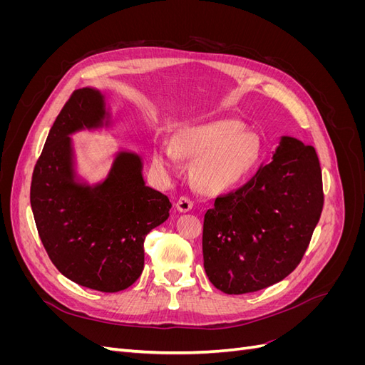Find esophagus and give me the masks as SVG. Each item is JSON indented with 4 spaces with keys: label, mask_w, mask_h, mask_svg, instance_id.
<instances>
[{
    "label": "esophagus",
    "mask_w": 365,
    "mask_h": 365,
    "mask_svg": "<svg viewBox=\"0 0 365 365\" xmlns=\"http://www.w3.org/2000/svg\"><path fill=\"white\" fill-rule=\"evenodd\" d=\"M176 208H178V212H181V213L190 212V210L193 208V201L190 200V197H187V196H181L180 200L176 201Z\"/></svg>",
    "instance_id": "34e87169"
}]
</instances>
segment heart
<instances>
[{
    "instance_id": "heart-1",
    "label": "heart",
    "mask_w": 365,
    "mask_h": 365,
    "mask_svg": "<svg viewBox=\"0 0 365 365\" xmlns=\"http://www.w3.org/2000/svg\"><path fill=\"white\" fill-rule=\"evenodd\" d=\"M178 155L196 160L193 180L200 189L222 192L248 178L257 168L262 146L259 137L247 132L242 121L219 120L182 130L173 148H155L152 160L161 170L175 172Z\"/></svg>"
}]
</instances>
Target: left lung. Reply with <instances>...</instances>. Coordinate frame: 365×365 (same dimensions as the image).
Here are the masks:
<instances>
[{"mask_svg": "<svg viewBox=\"0 0 365 365\" xmlns=\"http://www.w3.org/2000/svg\"><path fill=\"white\" fill-rule=\"evenodd\" d=\"M323 204L315 149L282 137L271 163L207 210L202 254L208 280L239 295L288 277L304 256Z\"/></svg>", "mask_w": 365, "mask_h": 365, "instance_id": "8db88e82", "label": "left lung"}]
</instances>
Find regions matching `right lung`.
I'll return each instance as SVG.
<instances>
[{"label":"right lung","instance_id":"right-lung-1","mask_svg":"<svg viewBox=\"0 0 365 365\" xmlns=\"http://www.w3.org/2000/svg\"><path fill=\"white\" fill-rule=\"evenodd\" d=\"M101 91L76 90L48 132L35 164L30 204L50 260L71 282L101 292H118L145 267V239L169 217V197L145 184L141 158L120 152L106 180H74L70 135L103 125Z\"/></svg>","mask_w":365,"mask_h":365}]
</instances>
